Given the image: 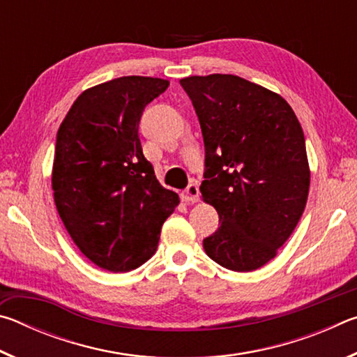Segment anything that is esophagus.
Returning a JSON list of instances; mask_svg holds the SVG:
<instances>
[{
  "label": "esophagus",
  "mask_w": 357,
  "mask_h": 357,
  "mask_svg": "<svg viewBox=\"0 0 357 357\" xmlns=\"http://www.w3.org/2000/svg\"><path fill=\"white\" fill-rule=\"evenodd\" d=\"M200 198V189H198L197 183L189 184V187L183 192V200L185 203H197Z\"/></svg>",
  "instance_id": "1"
}]
</instances>
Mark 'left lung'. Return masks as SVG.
I'll list each match as a JSON object with an SVG mask.
<instances>
[{
	"instance_id": "obj_1",
	"label": "left lung",
	"mask_w": 357,
	"mask_h": 357,
	"mask_svg": "<svg viewBox=\"0 0 357 357\" xmlns=\"http://www.w3.org/2000/svg\"><path fill=\"white\" fill-rule=\"evenodd\" d=\"M204 142L203 202L220 227L203 241L206 255L236 273L271 261L291 236L310 187L305 138L280 94L229 74L179 80Z\"/></svg>"
}]
</instances>
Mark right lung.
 Returning a JSON list of instances; mask_svg holds the SVG:
<instances>
[{
    "label": "right lung",
    "mask_w": 357,
    "mask_h": 357,
    "mask_svg": "<svg viewBox=\"0 0 357 357\" xmlns=\"http://www.w3.org/2000/svg\"><path fill=\"white\" fill-rule=\"evenodd\" d=\"M170 82L119 77L78 96L56 134L53 198L89 261L128 273L154 255L160 228L179 204L144 159L138 123Z\"/></svg>",
    "instance_id": "obj_1"
}]
</instances>
